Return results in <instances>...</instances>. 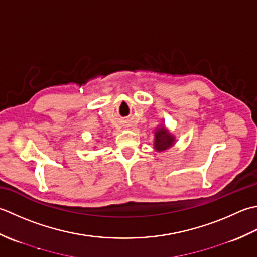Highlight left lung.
Returning <instances> with one entry per match:
<instances>
[{
  "mask_svg": "<svg viewBox=\"0 0 257 257\" xmlns=\"http://www.w3.org/2000/svg\"><path fill=\"white\" fill-rule=\"evenodd\" d=\"M154 149L158 152H163L169 150L175 143V138L173 136L169 130H166L163 125L155 130L154 133Z\"/></svg>",
  "mask_w": 257,
  "mask_h": 257,
  "instance_id": "left-lung-1",
  "label": "left lung"
}]
</instances>
